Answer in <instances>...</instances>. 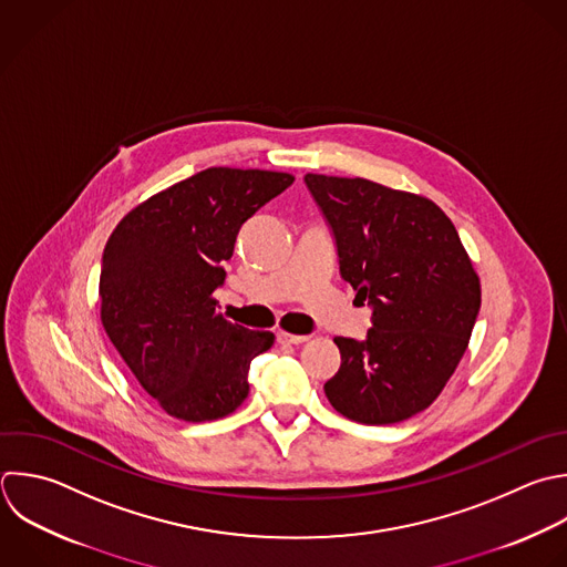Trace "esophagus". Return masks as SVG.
Returning a JSON list of instances; mask_svg holds the SVG:
<instances>
[{
  "mask_svg": "<svg viewBox=\"0 0 567 567\" xmlns=\"http://www.w3.org/2000/svg\"><path fill=\"white\" fill-rule=\"evenodd\" d=\"M277 341L279 343H303V341H308V337L306 334H290V332H286V330H277Z\"/></svg>",
  "mask_w": 567,
  "mask_h": 567,
  "instance_id": "obj_1",
  "label": "esophagus"
}]
</instances>
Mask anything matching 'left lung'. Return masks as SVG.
<instances>
[{
    "label": "left lung",
    "mask_w": 567,
    "mask_h": 567,
    "mask_svg": "<svg viewBox=\"0 0 567 567\" xmlns=\"http://www.w3.org/2000/svg\"><path fill=\"white\" fill-rule=\"evenodd\" d=\"M337 244L339 272L372 308L363 341L337 337L328 401L343 416L388 425L425 410L456 370L481 284L454 224L430 199L354 177H303Z\"/></svg>",
    "instance_id": "8db88e82"
}]
</instances>
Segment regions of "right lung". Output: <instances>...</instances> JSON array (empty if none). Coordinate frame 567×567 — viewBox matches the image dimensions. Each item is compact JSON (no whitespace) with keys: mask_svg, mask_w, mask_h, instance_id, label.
Masks as SVG:
<instances>
[{"mask_svg":"<svg viewBox=\"0 0 567 567\" xmlns=\"http://www.w3.org/2000/svg\"><path fill=\"white\" fill-rule=\"evenodd\" d=\"M295 182L288 173L208 168L133 208L100 275L102 323L142 388L175 419L202 423L248 396L250 361L275 343L217 312L239 228Z\"/></svg>","mask_w":567,"mask_h":567,"instance_id":"add662e5","label":"right lung"}]
</instances>
